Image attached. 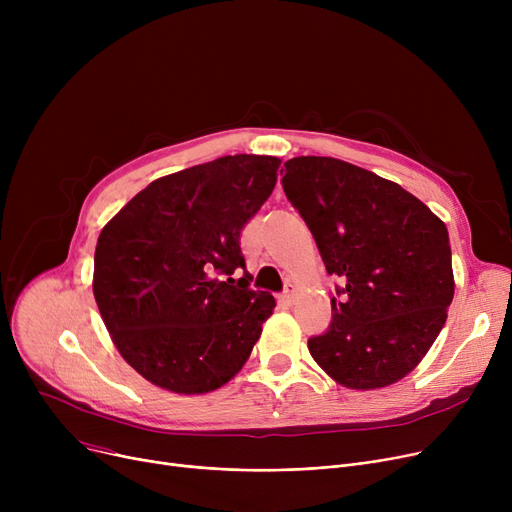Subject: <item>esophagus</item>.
I'll list each match as a JSON object with an SVG mask.
<instances>
[{"label":"esophagus","instance_id":"1","mask_svg":"<svg viewBox=\"0 0 512 512\" xmlns=\"http://www.w3.org/2000/svg\"><path fill=\"white\" fill-rule=\"evenodd\" d=\"M292 297H294V294H292V290H290V288H286V290H284V292L280 294V303L288 307V305L292 303Z\"/></svg>","mask_w":512,"mask_h":512}]
</instances>
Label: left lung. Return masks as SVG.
I'll return each instance as SVG.
<instances>
[{
	"mask_svg": "<svg viewBox=\"0 0 512 512\" xmlns=\"http://www.w3.org/2000/svg\"><path fill=\"white\" fill-rule=\"evenodd\" d=\"M284 168L286 199L344 282L328 330L309 338L311 357L346 388L398 382L438 338L454 297L446 224L400 184L342 159L303 155Z\"/></svg>",
	"mask_w": 512,
	"mask_h": 512,
	"instance_id": "8db88e82",
	"label": "left lung"
}]
</instances>
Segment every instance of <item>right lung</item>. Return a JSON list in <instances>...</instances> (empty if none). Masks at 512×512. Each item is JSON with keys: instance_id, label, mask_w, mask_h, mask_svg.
I'll return each mask as SVG.
<instances>
[{"instance_id": "obj_1", "label": "right lung", "mask_w": 512, "mask_h": 512, "mask_svg": "<svg viewBox=\"0 0 512 512\" xmlns=\"http://www.w3.org/2000/svg\"><path fill=\"white\" fill-rule=\"evenodd\" d=\"M278 157L226 155L153 180L105 224L93 294L120 355L178 394L224 386L276 301L251 290L240 230L276 186Z\"/></svg>"}]
</instances>
